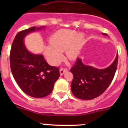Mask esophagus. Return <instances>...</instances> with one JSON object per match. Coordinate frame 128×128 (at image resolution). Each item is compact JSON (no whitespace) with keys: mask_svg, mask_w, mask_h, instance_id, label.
<instances>
[{"mask_svg":"<svg viewBox=\"0 0 128 128\" xmlns=\"http://www.w3.org/2000/svg\"><path fill=\"white\" fill-rule=\"evenodd\" d=\"M68 70V68H63V67H62L60 68V74L61 75H63L64 73H65V72H66V71Z\"/></svg>","mask_w":128,"mask_h":128,"instance_id":"obj_1","label":"esophagus"}]
</instances>
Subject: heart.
Segmentation results:
<instances>
[{"label": "heart", "instance_id": "obj_1", "mask_svg": "<svg viewBox=\"0 0 128 128\" xmlns=\"http://www.w3.org/2000/svg\"><path fill=\"white\" fill-rule=\"evenodd\" d=\"M82 40V35L74 30H58L50 38V45L44 48L46 57L51 65H57L63 59L62 52L65 51L67 58L73 60L79 54Z\"/></svg>", "mask_w": 128, "mask_h": 128}]
</instances>
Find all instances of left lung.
I'll use <instances>...</instances> for the list:
<instances>
[{
	"instance_id": "obj_1",
	"label": "left lung",
	"mask_w": 128,
	"mask_h": 128,
	"mask_svg": "<svg viewBox=\"0 0 128 128\" xmlns=\"http://www.w3.org/2000/svg\"><path fill=\"white\" fill-rule=\"evenodd\" d=\"M107 35L106 33H102ZM118 54L114 63L104 69H97L82 64L81 59L70 69L73 74L71 90L75 97L83 100H91L98 98L108 88L117 70Z\"/></svg>"
}]
</instances>
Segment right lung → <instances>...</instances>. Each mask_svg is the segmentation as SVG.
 Returning a JSON list of instances; mask_svg holds the SVG:
<instances>
[{"mask_svg":"<svg viewBox=\"0 0 128 128\" xmlns=\"http://www.w3.org/2000/svg\"><path fill=\"white\" fill-rule=\"evenodd\" d=\"M42 28L32 27L18 32L11 46L10 56V67L16 82L24 93L35 98L50 94L54 83L60 76L58 67L50 66L42 55L31 54L25 47V36Z\"/></svg>","mask_w":128,"mask_h":128,"instance_id":"obj_1","label":"right lung"}]
</instances>
